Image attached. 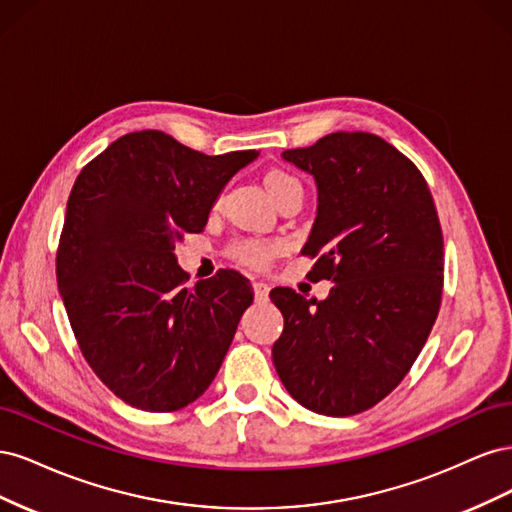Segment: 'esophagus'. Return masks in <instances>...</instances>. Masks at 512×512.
Listing matches in <instances>:
<instances>
[{"mask_svg":"<svg viewBox=\"0 0 512 512\" xmlns=\"http://www.w3.org/2000/svg\"><path fill=\"white\" fill-rule=\"evenodd\" d=\"M254 299L258 303H265L269 299V286L265 282H254Z\"/></svg>","mask_w":512,"mask_h":512,"instance_id":"obj_1","label":"esophagus"}]
</instances>
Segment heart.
I'll use <instances>...</instances> for the list:
<instances>
[{"instance_id": "b5f03b06", "label": "heart", "mask_w": 512, "mask_h": 512, "mask_svg": "<svg viewBox=\"0 0 512 512\" xmlns=\"http://www.w3.org/2000/svg\"><path fill=\"white\" fill-rule=\"evenodd\" d=\"M288 185H299V181L292 175L284 173V170H271L267 175V188L271 190V194L288 188ZM277 252H280V247L275 243H265L256 239H243L230 247L232 258H237L239 262H243V265L256 267V269L267 267Z\"/></svg>"}]
</instances>
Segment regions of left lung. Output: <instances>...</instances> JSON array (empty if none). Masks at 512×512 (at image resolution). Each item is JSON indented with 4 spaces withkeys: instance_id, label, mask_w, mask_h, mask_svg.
Listing matches in <instances>:
<instances>
[{
    "instance_id": "obj_1",
    "label": "left lung",
    "mask_w": 512,
    "mask_h": 512,
    "mask_svg": "<svg viewBox=\"0 0 512 512\" xmlns=\"http://www.w3.org/2000/svg\"><path fill=\"white\" fill-rule=\"evenodd\" d=\"M282 158L316 179L318 215L301 254L333 288L324 301L271 290L284 316L273 365L307 410L359 414L406 378L438 318V211L421 170L376 134L333 132Z\"/></svg>"
}]
</instances>
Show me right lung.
<instances>
[{"label": "right lung", "instance_id": "obj_1", "mask_svg": "<svg viewBox=\"0 0 512 512\" xmlns=\"http://www.w3.org/2000/svg\"><path fill=\"white\" fill-rule=\"evenodd\" d=\"M256 156H205L143 130L117 138L74 181L57 286L85 361L132 408L175 412L203 395L254 301L232 269L188 286L175 243L203 232L224 185Z\"/></svg>", "mask_w": 512, "mask_h": 512}]
</instances>
